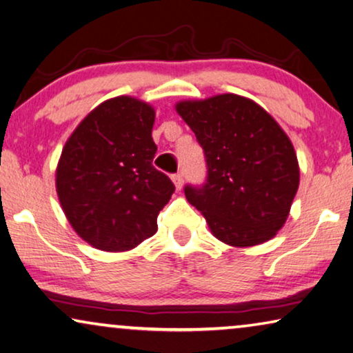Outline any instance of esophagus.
Wrapping results in <instances>:
<instances>
[{
    "mask_svg": "<svg viewBox=\"0 0 353 353\" xmlns=\"http://www.w3.org/2000/svg\"><path fill=\"white\" fill-rule=\"evenodd\" d=\"M171 179H172V182H174L177 190H181L182 185H183V177H182L181 172H177V174H172Z\"/></svg>",
    "mask_w": 353,
    "mask_h": 353,
    "instance_id": "1",
    "label": "esophagus"
}]
</instances>
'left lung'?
<instances>
[{
  "instance_id": "1",
  "label": "left lung",
  "mask_w": 353,
  "mask_h": 353,
  "mask_svg": "<svg viewBox=\"0 0 353 353\" xmlns=\"http://www.w3.org/2000/svg\"><path fill=\"white\" fill-rule=\"evenodd\" d=\"M204 150L203 185L183 192L215 238L234 247L265 243L283 227L299 185L294 149L259 104L233 93L179 103Z\"/></svg>"
}]
</instances>
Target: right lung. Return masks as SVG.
Masks as SVG:
<instances>
[{
  "instance_id": "1",
  "label": "right lung",
  "mask_w": 353,
  "mask_h": 353,
  "mask_svg": "<svg viewBox=\"0 0 353 353\" xmlns=\"http://www.w3.org/2000/svg\"><path fill=\"white\" fill-rule=\"evenodd\" d=\"M155 112L119 97L99 104L74 130L57 168V193L68 220L88 244L130 250L157 231L174 183L152 165Z\"/></svg>"
}]
</instances>
